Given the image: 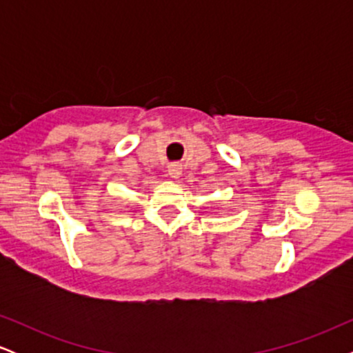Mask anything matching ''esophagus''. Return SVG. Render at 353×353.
Returning a JSON list of instances; mask_svg holds the SVG:
<instances>
[{
    "instance_id": "1",
    "label": "esophagus",
    "mask_w": 353,
    "mask_h": 353,
    "mask_svg": "<svg viewBox=\"0 0 353 353\" xmlns=\"http://www.w3.org/2000/svg\"><path fill=\"white\" fill-rule=\"evenodd\" d=\"M168 172H169V176L174 177V179H177V177H179L181 174H182V168H181V164H176V163L171 164V165H169Z\"/></svg>"
}]
</instances>
